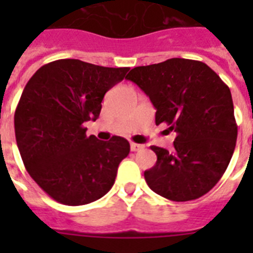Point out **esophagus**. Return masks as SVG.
<instances>
[{
  "mask_svg": "<svg viewBox=\"0 0 253 253\" xmlns=\"http://www.w3.org/2000/svg\"><path fill=\"white\" fill-rule=\"evenodd\" d=\"M131 151H134V152H136V151H139V150H142L143 147V144H138V143H131Z\"/></svg>",
  "mask_w": 253,
  "mask_h": 253,
  "instance_id": "34e87169",
  "label": "esophagus"
}]
</instances>
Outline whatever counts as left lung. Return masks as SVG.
Returning <instances> with one entry per match:
<instances>
[{"label":"left lung","instance_id":"1","mask_svg":"<svg viewBox=\"0 0 253 253\" xmlns=\"http://www.w3.org/2000/svg\"><path fill=\"white\" fill-rule=\"evenodd\" d=\"M156 109V125L177 134L173 151L151 146L158 160L144 172L159 196L176 202L200 198L226 172L235 150L238 126L230 87L202 61L173 57L131 69Z\"/></svg>","mask_w":253,"mask_h":253}]
</instances>
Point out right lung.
I'll use <instances>...</instances> for the list:
<instances>
[{
	"mask_svg": "<svg viewBox=\"0 0 253 253\" xmlns=\"http://www.w3.org/2000/svg\"><path fill=\"white\" fill-rule=\"evenodd\" d=\"M127 72L61 59L26 84L14 114L18 150L33 180L57 202L90 204L114 185L130 143L121 136L99 142L87 136L84 123L98 118L105 93Z\"/></svg>",
	"mask_w": 253,
	"mask_h": 253,
	"instance_id": "add662e5",
	"label": "right lung"
}]
</instances>
